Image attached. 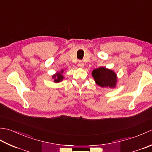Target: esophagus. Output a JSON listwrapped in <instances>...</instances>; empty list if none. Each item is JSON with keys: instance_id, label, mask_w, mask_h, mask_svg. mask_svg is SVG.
Wrapping results in <instances>:
<instances>
[{"instance_id": "esophagus-1", "label": "esophagus", "mask_w": 152, "mask_h": 152, "mask_svg": "<svg viewBox=\"0 0 152 152\" xmlns=\"http://www.w3.org/2000/svg\"><path fill=\"white\" fill-rule=\"evenodd\" d=\"M78 67H80V68H83V66H84V64H83V63L82 62V61H79L78 64Z\"/></svg>"}]
</instances>
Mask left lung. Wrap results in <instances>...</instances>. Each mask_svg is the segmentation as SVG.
Returning a JSON list of instances; mask_svg holds the SVG:
<instances>
[{
	"instance_id": "obj_1",
	"label": "left lung",
	"mask_w": 152,
	"mask_h": 152,
	"mask_svg": "<svg viewBox=\"0 0 152 152\" xmlns=\"http://www.w3.org/2000/svg\"><path fill=\"white\" fill-rule=\"evenodd\" d=\"M92 76L95 83L102 88H114L117 83V76L111 69L99 67L93 70Z\"/></svg>"
}]
</instances>
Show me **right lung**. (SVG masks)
Listing matches in <instances>:
<instances>
[{
	"label": "right lung",
	"instance_id": "1",
	"mask_svg": "<svg viewBox=\"0 0 152 152\" xmlns=\"http://www.w3.org/2000/svg\"><path fill=\"white\" fill-rule=\"evenodd\" d=\"M63 70H61V72H57L56 74H54V75L52 76V78L54 79L55 82L58 83V82H60L61 81H62L64 78V77L63 76Z\"/></svg>",
	"mask_w": 152,
	"mask_h": 152
}]
</instances>
